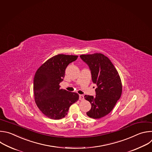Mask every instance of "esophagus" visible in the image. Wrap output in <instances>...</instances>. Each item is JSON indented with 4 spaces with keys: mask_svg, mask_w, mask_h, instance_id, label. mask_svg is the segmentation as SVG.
Listing matches in <instances>:
<instances>
[{
    "mask_svg": "<svg viewBox=\"0 0 152 152\" xmlns=\"http://www.w3.org/2000/svg\"><path fill=\"white\" fill-rule=\"evenodd\" d=\"M84 96L83 95H79V99L80 100V101H83V99H84Z\"/></svg>",
    "mask_w": 152,
    "mask_h": 152,
    "instance_id": "34e87169",
    "label": "esophagus"
}]
</instances>
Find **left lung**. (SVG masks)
I'll use <instances>...</instances> for the list:
<instances>
[{
    "label": "left lung",
    "instance_id": "8db88e82",
    "mask_svg": "<svg viewBox=\"0 0 152 152\" xmlns=\"http://www.w3.org/2000/svg\"><path fill=\"white\" fill-rule=\"evenodd\" d=\"M80 58L88 65L92 80L97 86L95 96H84L92 105L86 114L90 118H100L110 113L120 99L122 82L115 66L104 54L81 55Z\"/></svg>",
    "mask_w": 152,
    "mask_h": 152
}]
</instances>
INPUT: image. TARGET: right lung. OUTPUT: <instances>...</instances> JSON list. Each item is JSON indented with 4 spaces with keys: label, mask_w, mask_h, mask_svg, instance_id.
I'll list each match as a JSON object with an SVG mask.
<instances>
[{
    "label": "right lung",
    "mask_w": 152,
    "mask_h": 152,
    "mask_svg": "<svg viewBox=\"0 0 152 152\" xmlns=\"http://www.w3.org/2000/svg\"><path fill=\"white\" fill-rule=\"evenodd\" d=\"M77 56L58 54L48 59L35 73L34 92L35 102L41 112L50 118L65 117L69 107L78 100L79 95L60 88L65 69Z\"/></svg>",
    "instance_id": "add662e5"
}]
</instances>
